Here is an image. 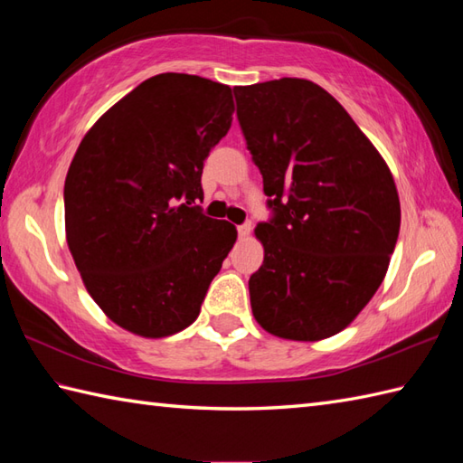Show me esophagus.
<instances>
[{
	"mask_svg": "<svg viewBox=\"0 0 463 463\" xmlns=\"http://www.w3.org/2000/svg\"><path fill=\"white\" fill-rule=\"evenodd\" d=\"M239 231V239H249L250 237V231H252V224L250 222H242L237 226Z\"/></svg>",
	"mask_w": 463,
	"mask_h": 463,
	"instance_id": "34e87169",
	"label": "esophagus"
}]
</instances>
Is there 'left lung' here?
Instances as JSON below:
<instances>
[{"label": "left lung", "mask_w": 463, "mask_h": 463, "mask_svg": "<svg viewBox=\"0 0 463 463\" xmlns=\"http://www.w3.org/2000/svg\"><path fill=\"white\" fill-rule=\"evenodd\" d=\"M234 99L270 209L254 229L264 247L249 280L254 318L280 338L334 336L386 277L400 232L394 176L317 83L282 77L234 87Z\"/></svg>", "instance_id": "obj_1"}]
</instances>
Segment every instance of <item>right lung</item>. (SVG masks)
Returning a JSON list of instances; mask_svg holds the SVG:
<instances>
[{
    "mask_svg": "<svg viewBox=\"0 0 463 463\" xmlns=\"http://www.w3.org/2000/svg\"><path fill=\"white\" fill-rule=\"evenodd\" d=\"M232 111L229 85L161 73L83 137L63 189L67 244L87 292L121 328L163 338L199 317L237 241L234 224L194 204Z\"/></svg>",
    "mask_w": 463,
    "mask_h": 463,
    "instance_id": "obj_1",
    "label": "right lung"
}]
</instances>
